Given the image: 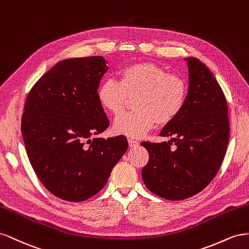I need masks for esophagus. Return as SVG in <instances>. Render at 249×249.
Returning <instances> with one entry per match:
<instances>
[{
    "label": "esophagus",
    "mask_w": 249,
    "mask_h": 249,
    "mask_svg": "<svg viewBox=\"0 0 249 249\" xmlns=\"http://www.w3.org/2000/svg\"><path fill=\"white\" fill-rule=\"evenodd\" d=\"M128 144H129V147H137L139 145V142L133 139H128Z\"/></svg>",
    "instance_id": "1"
}]
</instances>
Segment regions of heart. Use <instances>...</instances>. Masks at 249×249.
<instances>
[{
    "label": "heart",
    "mask_w": 249,
    "mask_h": 249,
    "mask_svg": "<svg viewBox=\"0 0 249 249\" xmlns=\"http://www.w3.org/2000/svg\"><path fill=\"white\" fill-rule=\"evenodd\" d=\"M189 87L184 78L155 63L137 62L120 71L119 81L104 80L97 97L102 107L120 115L130 99L136 110L119 116L113 131L130 138H141L154 124L166 125L179 116L187 102Z\"/></svg>",
    "instance_id": "1"
}]
</instances>
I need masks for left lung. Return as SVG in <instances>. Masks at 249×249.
Instances as JSON below:
<instances>
[{
  "mask_svg": "<svg viewBox=\"0 0 249 249\" xmlns=\"http://www.w3.org/2000/svg\"><path fill=\"white\" fill-rule=\"evenodd\" d=\"M186 60V105L160 133V137H172L171 141L141 143L149 153L142 170L146 187L168 200L187 199L207 187L222 165L230 140L229 109L222 89L200 60Z\"/></svg>",
  "mask_w": 249,
  "mask_h": 249,
  "instance_id": "left-lung-1",
  "label": "left lung"
}]
</instances>
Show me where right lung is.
Here are the masks:
<instances>
[{"label":"right lung","instance_id":"1","mask_svg":"<svg viewBox=\"0 0 249 249\" xmlns=\"http://www.w3.org/2000/svg\"><path fill=\"white\" fill-rule=\"evenodd\" d=\"M107 70L102 56L62 60L28 94L22 117L28 158L60 199L80 202L96 195L128 148L124 136L94 138L109 126L97 97Z\"/></svg>","mask_w":249,"mask_h":249}]
</instances>
